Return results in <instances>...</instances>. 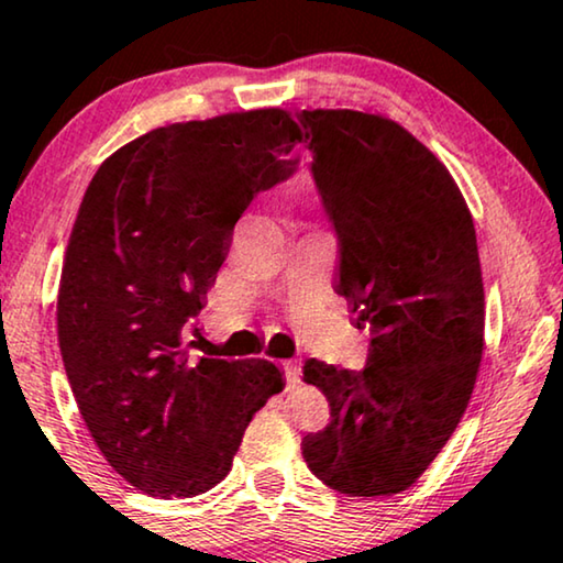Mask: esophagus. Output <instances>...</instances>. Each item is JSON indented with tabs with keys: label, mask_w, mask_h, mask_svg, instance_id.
I'll list each match as a JSON object with an SVG mask.
<instances>
[{
	"label": "esophagus",
	"mask_w": 563,
	"mask_h": 563,
	"mask_svg": "<svg viewBox=\"0 0 563 563\" xmlns=\"http://www.w3.org/2000/svg\"><path fill=\"white\" fill-rule=\"evenodd\" d=\"M284 376H287V387H295L299 384V376H302V368H299V361H282Z\"/></svg>",
	"instance_id": "esophagus-1"
}]
</instances>
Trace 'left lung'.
Here are the masks:
<instances>
[{
  "instance_id": "1",
  "label": "left lung",
  "mask_w": 563,
  "mask_h": 563,
  "mask_svg": "<svg viewBox=\"0 0 563 563\" xmlns=\"http://www.w3.org/2000/svg\"><path fill=\"white\" fill-rule=\"evenodd\" d=\"M312 176L338 238L335 291L372 330L366 366L305 361L330 422L302 438L310 472L349 497L418 482L456 430L484 341L472 214L449 168L402 125L302 110Z\"/></svg>"
}]
</instances>
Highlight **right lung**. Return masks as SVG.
I'll use <instances>...</instances> for the list:
<instances>
[{
	"instance_id": "1",
	"label": "right lung",
	"mask_w": 563,
	"mask_h": 563,
	"mask_svg": "<svg viewBox=\"0 0 563 563\" xmlns=\"http://www.w3.org/2000/svg\"><path fill=\"white\" fill-rule=\"evenodd\" d=\"M297 143L284 110L179 122L112 153L81 199L58 289L60 356L97 449L145 495L220 484L253 415L284 389L272 361H191L181 330L245 207L297 172Z\"/></svg>"
}]
</instances>
